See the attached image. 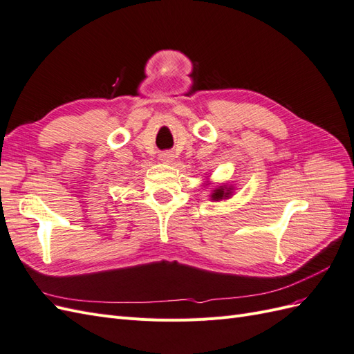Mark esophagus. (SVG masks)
<instances>
[{
	"label": "esophagus",
	"instance_id": "34e87169",
	"mask_svg": "<svg viewBox=\"0 0 354 354\" xmlns=\"http://www.w3.org/2000/svg\"><path fill=\"white\" fill-rule=\"evenodd\" d=\"M159 159L162 160V162H165V164H171L174 160V155L171 153V152H162L159 155Z\"/></svg>",
	"mask_w": 354,
	"mask_h": 354
}]
</instances>
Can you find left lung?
<instances>
[{"label": "left lung", "mask_w": 354, "mask_h": 354, "mask_svg": "<svg viewBox=\"0 0 354 354\" xmlns=\"http://www.w3.org/2000/svg\"><path fill=\"white\" fill-rule=\"evenodd\" d=\"M205 186H209L211 183L207 181V183H203ZM234 192V186L233 185H227V183H223L221 186H216L211 190V201H223V199H230V196L233 195Z\"/></svg>", "instance_id": "8db88e82"}]
</instances>
